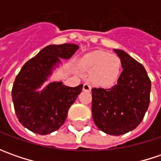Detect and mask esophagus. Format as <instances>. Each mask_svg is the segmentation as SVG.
<instances>
[{"label": "esophagus", "instance_id": "obj_1", "mask_svg": "<svg viewBox=\"0 0 161 161\" xmlns=\"http://www.w3.org/2000/svg\"><path fill=\"white\" fill-rule=\"evenodd\" d=\"M83 90H85V91H90L91 90V87H90V85L88 83H84L83 84Z\"/></svg>", "mask_w": 161, "mask_h": 161}]
</instances>
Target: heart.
Instances as JSON below:
<instances>
[{"mask_svg":"<svg viewBox=\"0 0 161 161\" xmlns=\"http://www.w3.org/2000/svg\"><path fill=\"white\" fill-rule=\"evenodd\" d=\"M80 68L90 72V82L97 87L108 88L117 80L122 70V62L117 55L104 51H93L80 59Z\"/></svg>","mask_w":161,"mask_h":161,"instance_id":"1","label":"heart"}]
</instances>
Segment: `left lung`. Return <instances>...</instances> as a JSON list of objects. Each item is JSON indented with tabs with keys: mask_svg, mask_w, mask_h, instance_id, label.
<instances>
[{
	"mask_svg": "<svg viewBox=\"0 0 161 161\" xmlns=\"http://www.w3.org/2000/svg\"><path fill=\"white\" fill-rule=\"evenodd\" d=\"M124 70L110 89H92V117L99 130L121 135L135 129L150 105L151 80L143 65L125 52L114 49Z\"/></svg>",
	"mask_w": 161,
	"mask_h": 161,
	"instance_id": "left-lung-1",
	"label": "left lung"
}]
</instances>
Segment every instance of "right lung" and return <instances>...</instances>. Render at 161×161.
<instances>
[{"instance_id":"obj_1","label":"right lung","mask_w":161,"mask_h":161,"mask_svg":"<svg viewBox=\"0 0 161 161\" xmlns=\"http://www.w3.org/2000/svg\"><path fill=\"white\" fill-rule=\"evenodd\" d=\"M78 48L74 44L48 46L28 60L17 75L11 90L16 115L31 132L49 134L64 124L68 110L83 85L71 88L63 82H52L41 92L36 90L51 75L60 58H71Z\"/></svg>"}]
</instances>
